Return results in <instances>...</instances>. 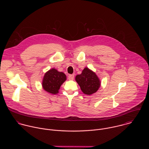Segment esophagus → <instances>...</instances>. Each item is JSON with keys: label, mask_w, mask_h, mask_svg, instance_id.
Wrapping results in <instances>:
<instances>
[{"label": "esophagus", "mask_w": 149, "mask_h": 149, "mask_svg": "<svg viewBox=\"0 0 149 149\" xmlns=\"http://www.w3.org/2000/svg\"><path fill=\"white\" fill-rule=\"evenodd\" d=\"M74 74H69L68 76V79L72 80L74 79Z\"/></svg>", "instance_id": "34e87169"}]
</instances>
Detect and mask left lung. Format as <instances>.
I'll use <instances>...</instances> for the list:
<instances>
[{
    "mask_svg": "<svg viewBox=\"0 0 149 149\" xmlns=\"http://www.w3.org/2000/svg\"><path fill=\"white\" fill-rule=\"evenodd\" d=\"M76 81L80 85L83 92L86 95H92L99 89L100 81L95 73L85 68L81 74L76 76Z\"/></svg>",
    "mask_w": 149,
    "mask_h": 149,
    "instance_id": "obj_1",
    "label": "left lung"
}]
</instances>
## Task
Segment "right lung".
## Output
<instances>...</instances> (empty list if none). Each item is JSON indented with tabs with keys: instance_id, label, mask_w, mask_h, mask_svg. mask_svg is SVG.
Returning <instances> with one entry per match:
<instances>
[{
	"instance_id": "obj_1",
	"label": "right lung",
	"mask_w": 149,
	"mask_h": 149,
	"mask_svg": "<svg viewBox=\"0 0 149 149\" xmlns=\"http://www.w3.org/2000/svg\"><path fill=\"white\" fill-rule=\"evenodd\" d=\"M66 79V75L63 72L53 68L45 74L42 81L43 88L47 92L56 94Z\"/></svg>"
}]
</instances>
